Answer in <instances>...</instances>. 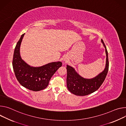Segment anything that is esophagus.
Here are the masks:
<instances>
[{
	"mask_svg": "<svg viewBox=\"0 0 126 126\" xmlns=\"http://www.w3.org/2000/svg\"><path fill=\"white\" fill-rule=\"evenodd\" d=\"M66 63V61L64 60H63V63L64 64V63Z\"/></svg>",
	"mask_w": 126,
	"mask_h": 126,
	"instance_id": "34e87169",
	"label": "esophagus"
}]
</instances>
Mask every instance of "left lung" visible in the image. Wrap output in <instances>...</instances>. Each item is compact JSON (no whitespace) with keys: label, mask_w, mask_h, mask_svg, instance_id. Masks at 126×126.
I'll list each match as a JSON object with an SVG mask.
<instances>
[{"label":"left lung","mask_w":126,"mask_h":126,"mask_svg":"<svg viewBox=\"0 0 126 126\" xmlns=\"http://www.w3.org/2000/svg\"><path fill=\"white\" fill-rule=\"evenodd\" d=\"M101 41L105 48L106 63L104 70L97 76L93 79H85L79 76L73 67L66 65L67 88L72 94L79 96L88 95L98 90L105 80L109 70L108 54L103 39Z\"/></svg>","instance_id":"8db88e82"}]
</instances>
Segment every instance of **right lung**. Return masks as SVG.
<instances>
[{
    "label": "right lung",
    "instance_id": "right-lung-1",
    "mask_svg": "<svg viewBox=\"0 0 126 126\" xmlns=\"http://www.w3.org/2000/svg\"><path fill=\"white\" fill-rule=\"evenodd\" d=\"M25 33L21 35L14 51L12 66L16 77L20 84L33 91L45 89L49 81L59 67L61 62H52L40 67H33L27 64L21 58L20 47Z\"/></svg>",
    "mask_w": 126,
    "mask_h": 126
}]
</instances>
